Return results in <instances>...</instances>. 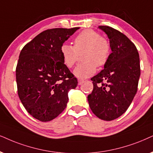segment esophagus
<instances>
[{"instance_id":"esophagus-1","label":"esophagus","mask_w":153,"mask_h":153,"mask_svg":"<svg viewBox=\"0 0 153 153\" xmlns=\"http://www.w3.org/2000/svg\"><path fill=\"white\" fill-rule=\"evenodd\" d=\"M78 85H81L83 82H84V80H83V79H81V78H78Z\"/></svg>"}]
</instances>
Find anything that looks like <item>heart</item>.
I'll use <instances>...</instances> for the list:
<instances>
[{"label": "heart", "instance_id": "1", "mask_svg": "<svg viewBox=\"0 0 153 153\" xmlns=\"http://www.w3.org/2000/svg\"><path fill=\"white\" fill-rule=\"evenodd\" d=\"M74 45L63 44L61 46L63 62L68 68L74 67L79 55L82 53L83 62L76 67L74 74L87 78L95 73L97 67L107 64L111 55V45L106 38L95 30L88 29L80 32L73 40Z\"/></svg>", "mask_w": 153, "mask_h": 153}]
</instances>
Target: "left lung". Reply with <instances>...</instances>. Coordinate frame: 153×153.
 I'll return each instance as SVG.
<instances>
[{
	"instance_id": "left-lung-1",
	"label": "left lung",
	"mask_w": 153,
	"mask_h": 153,
	"mask_svg": "<svg viewBox=\"0 0 153 153\" xmlns=\"http://www.w3.org/2000/svg\"><path fill=\"white\" fill-rule=\"evenodd\" d=\"M99 28L107 34L112 52L103 70L91 78L93 90L88 100L94 115L111 121L126 111L136 95L140 58L135 44L125 34L109 26Z\"/></svg>"
}]
</instances>
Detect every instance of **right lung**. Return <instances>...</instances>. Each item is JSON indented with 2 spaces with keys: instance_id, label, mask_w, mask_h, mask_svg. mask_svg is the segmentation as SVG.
Wrapping results in <instances>:
<instances>
[{
  "instance_id": "add662e5",
  "label": "right lung",
  "mask_w": 153,
  "mask_h": 153,
  "mask_svg": "<svg viewBox=\"0 0 153 153\" xmlns=\"http://www.w3.org/2000/svg\"><path fill=\"white\" fill-rule=\"evenodd\" d=\"M80 27L54 28L39 34L22 48L16 67L17 93L30 115L41 121L66 107L77 78L63 62L61 46Z\"/></svg>"
}]
</instances>
